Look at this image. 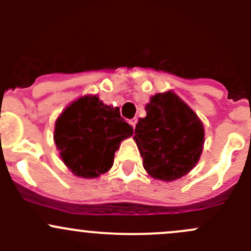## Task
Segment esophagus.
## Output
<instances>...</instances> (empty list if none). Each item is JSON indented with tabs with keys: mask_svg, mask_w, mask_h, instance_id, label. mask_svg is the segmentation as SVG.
<instances>
[{
	"mask_svg": "<svg viewBox=\"0 0 251 251\" xmlns=\"http://www.w3.org/2000/svg\"><path fill=\"white\" fill-rule=\"evenodd\" d=\"M128 123H130V125L132 126V128H135V127H136V124H137V118L131 119V120L128 121Z\"/></svg>",
	"mask_w": 251,
	"mask_h": 251,
	"instance_id": "esophagus-1",
	"label": "esophagus"
}]
</instances>
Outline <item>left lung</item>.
Masks as SVG:
<instances>
[{"label": "left lung", "instance_id": "8db88e82", "mask_svg": "<svg viewBox=\"0 0 251 251\" xmlns=\"http://www.w3.org/2000/svg\"><path fill=\"white\" fill-rule=\"evenodd\" d=\"M146 118L138 120L135 140L151 177L171 182L186 176L201 159L204 125L174 91L151 96Z\"/></svg>", "mask_w": 251, "mask_h": 251}]
</instances>
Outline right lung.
<instances>
[{"label":"right lung","mask_w":251,"mask_h":251,"mask_svg":"<svg viewBox=\"0 0 251 251\" xmlns=\"http://www.w3.org/2000/svg\"><path fill=\"white\" fill-rule=\"evenodd\" d=\"M132 135V126L121 118L118 107L104 104L97 95H86L58 116L53 140L75 176L97 178L110 170L120 143Z\"/></svg>","instance_id":"1"}]
</instances>
